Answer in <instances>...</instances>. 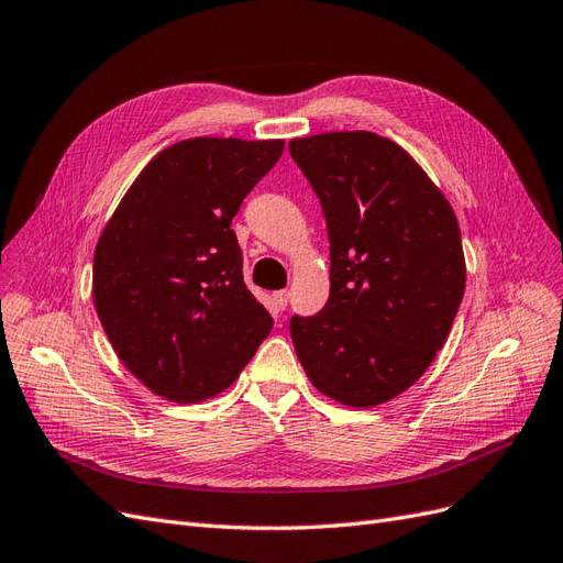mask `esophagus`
I'll list each match as a JSON object with an SVG mask.
<instances>
[{
    "label": "esophagus",
    "mask_w": 563,
    "mask_h": 563,
    "mask_svg": "<svg viewBox=\"0 0 563 563\" xmlns=\"http://www.w3.org/2000/svg\"><path fill=\"white\" fill-rule=\"evenodd\" d=\"M287 301H290V292H287V290L273 292V307H276L278 311H283L287 307Z\"/></svg>",
    "instance_id": "34e87169"
}]
</instances>
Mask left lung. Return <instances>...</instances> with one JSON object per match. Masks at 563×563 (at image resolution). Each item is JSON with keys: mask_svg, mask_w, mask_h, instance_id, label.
Segmentation results:
<instances>
[{"mask_svg": "<svg viewBox=\"0 0 563 563\" xmlns=\"http://www.w3.org/2000/svg\"><path fill=\"white\" fill-rule=\"evenodd\" d=\"M323 207L330 297L292 316L299 363L318 391L373 408L424 375L464 295V254L451 202L424 169L373 132L290 141Z\"/></svg>", "mask_w": 563, "mask_h": 563, "instance_id": "8db88e82", "label": "left lung"}]
</instances>
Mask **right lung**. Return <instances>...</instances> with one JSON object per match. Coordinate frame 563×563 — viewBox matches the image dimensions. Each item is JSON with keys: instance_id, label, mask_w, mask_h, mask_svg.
Here are the masks:
<instances>
[{"instance_id": "right-lung-1", "label": "right lung", "mask_w": 563, "mask_h": 563, "mask_svg": "<svg viewBox=\"0 0 563 563\" xmlns=\"http://www.w3.org/2000/svg\"><path fill=\"white\" fill-rule=\"evenodd\" d=\"M285 141L198 136L143 167L93 252V307L136 379L174 404L229 389L273 318L247 290L231 221Z\"/></svg>"}]
</instances>
